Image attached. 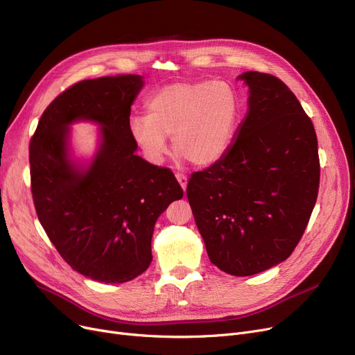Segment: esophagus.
<instances>
[{
    "mask_svg": "<svg viewBox=\"0 0 355 355\" xmlns=\"http://www.w3.org/2000/svg\"><path fill=\"white\" fill-rule=\"evenodd\" d=\"M175 178L178 180V182H180V185H181V189L185 191V189H187V182H189L187 175H185L184 173H177V174H175Z\"/></svg>",
    "mask_w": 355,
    "mask_h": 355,
    "instance_id": "34e87169",
    "label": "esophagus"
}]
</instances>
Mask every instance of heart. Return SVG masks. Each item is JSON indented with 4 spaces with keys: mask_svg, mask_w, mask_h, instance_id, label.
Wrapping results in <instances>:
<instances>
[{
    "mask_svg": "<svg viewBox=\"0 0 355 355\" xmlns=\"http://www.w3.org/2000/svg\"><path fill=\"white\" fill-rule=\"evenodd\" d=\"M239 119V99L226 82H178L158 89L146 116L129 121V132L146 159L161 164L166 137L175 151L198 166L217 162L229 149Z\"/></svg>",
    "mask_w": 355,
    "mask_h": 355,
    "instance_id": "heart-1",
    "label": "heart"
}]
</instances>
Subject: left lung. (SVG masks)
Wrapping results in <instances>:
<instances>
[{"mask_svg":"<svg viewBox=\"0 0 355 355\" xmlns=\"http://www.w3.org/2000/svg\"><path fill=\"white\" fill-rule=\"evenodd\" d=\"M249 112L217 162L191 174L187 197L211 263L250 276L286 260L320 190L318 141L293 92L269 73L239 76Z\"/></svg>","mask_w":355,"mask_h":355,"instance_id":"1","label":"left lung"}]
</instances>
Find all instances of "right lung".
I'll return each mask as SVG.
<instances>
[{
  "instance_id": "1",
  "label": "right lung",
  "mask_w": 355,
  "mask_h": 355,
  "mask_svg": "<svg viewBox=\"0 0 355 355\" xmlns=\"http://www.w3.org/2000/svg\"><path fill=\"white\" fill-rule=\"evenodd\" d=\"M138 74L71 85L43 112L30 141L37 217L64 262L93 281H132L153 262L151 239L162 211L184 194L170 168L135 155L129 115ZM103 125V145L86 172L68 159L67 125Z\"/></svg>"
}]
</instances>
